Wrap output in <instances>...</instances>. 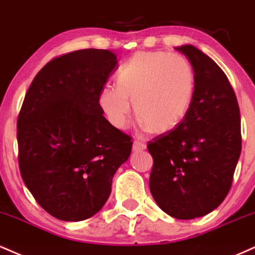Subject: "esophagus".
<instances>
[{
    "instance_id": "34e87169",
    "label": "esophagus",
    "mask_w": 255,
    "mask_h": 255,
    "mask_svg": "<svg viewBox=\"0 0 255 255\" xmlns=\"http://www.w3.org/2000/svg\"><path fill=\"white\" fill-rule=\"evenodd\" d=\"M145 143L142 142V140L139 139H136L133 142V145H132V149L134 151H140V150H144L145 149Z\"/></svg>"
}]
</instances>
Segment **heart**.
Masks as SVG:
<instances>
[{"label": "heart", "mask_w": 255, "mask_h": 255, "mask_svg": "<svg viewBox=\"0 0 255 255\" xmlns=\"http://www.w3.org/2000/svg\"><path fill=\"white\" fill-rule=\"evenodd\" d=\"M196 77L187 59L164 51L136 53L106 85L99 104L111 124L125 128L132 104L143 130L166 132L180 124L193 99Z\"/></svg>", "instance_id": "heart-1"}]
</instances>
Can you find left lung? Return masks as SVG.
<instances>
[{"instance_id":"1","label":"left lung","mask_w":255,"mask_h":255,"mask_svg":"<svg viewBox=\"0 0 255 255\" xmlns=\"http://www.w3.org/2000/svg\"><path fill=\"white\" fill-rule=\"evenodd\" d=\"M192 64L196 87L178 127L148 142L149 187L155 202L178 220L202 217L228 194L241 154L240 109L223 70L192 46L176 47Z\"/></svg>"}]
</instances>
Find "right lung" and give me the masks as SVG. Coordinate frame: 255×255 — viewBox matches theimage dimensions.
Listing matches in <instances>:
<instances>
[{
	"label": "right lung",
	"mask_w": 255,
	"mask_h": 255,
	"mask_svg": "<svg viewBox=\"0 0 255 255\" xmlns=\"http://www.w3.org/2000/svg\"><path fill=\"white\" fill-rule=\"evenodd\" d=\"M117 62L109 50L57 56L23 99L16 133L21 176L38 204L61 221L97 214L130 156L131 137L105 118L99 104Z\"/></svg>",
	"instance_id": "add662e5"
}]
</instances>
